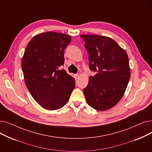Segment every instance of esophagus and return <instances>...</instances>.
Returning <instances> with one entry per match:
<instances>
[{"instance_id": "34e87169", "label": "esophagus", "mask_w": 152, "mask_h": 152, "mask_svg": "<svg viewBox=\"0 0 152 152\" xmlns=\"http://www.w3.org/2000/svg\"><path fill=\"white\" fill-rule=\"evenodd\" d=\"M79 74H76V75H75V79H77V78L79 77Z\"/></svg>"}]
</instances>
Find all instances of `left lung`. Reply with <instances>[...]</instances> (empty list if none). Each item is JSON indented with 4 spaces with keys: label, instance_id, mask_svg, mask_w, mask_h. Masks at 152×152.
Segmentation results:
<instances>
[{
    "label": "left lung",
    "instance_id": "obj_1",
    "mask_svg": "<svg viewBox=\"0 0 152 152\" xmlns=\"http://www.w3.org/2000/svg\"><path fill=\"white\" fill-rule=\"evenodd\" d=\"M89 54L91 76L83 92L90 107L99 111L113 107L123 96L131 72L126 51L110 37L82 34Z\"/></svg>",
    "mask_w": 152,
    "mask_h": 152
}]
</instances>
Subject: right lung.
<instances>
[{
    "label": "right lung",
    "instance_id": "obj_1",
    "mask_svg": "<svg viewBox=\"0 0 152 152\" xmlns=\"http://www.w3.org/2000/svg\"><path fill=\"white\" fill-rule=\"evenodd\" d=\"M71 41L65 34L45 32L34 36L22 58L21 68L32 97L45 109L58 110L68 102L75 79L60 69L64 51Z\"/></svg>",
    "mask_w": 152,
    "mask_h": 152
}]
</instances>
